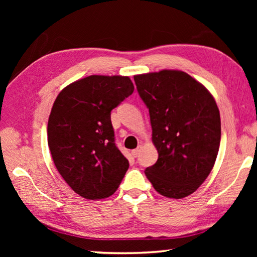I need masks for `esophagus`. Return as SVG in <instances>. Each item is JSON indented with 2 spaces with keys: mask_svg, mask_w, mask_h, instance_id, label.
I'll use <instances>...</instances> for the list:
<instances>
[{
  "mask_svg": "<svg viewBox=\"0 0 257 257\" xmlns=\"http://www.w3.org/2000/svg\"><path fill=\"white\" fill-rule=\"evenodd\" d=\"M141 150H142V146H138L136 150H133L132 151V154H133L134 158H137V156L139 155V152H141Z\"/></svg>",
  "mask_w": 257,
  "mask_h": 257,
  "instance_id": "1",
  "label": "esophagus"
}]
</instances>
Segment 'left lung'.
<instances>
[{
  "label": "left lung",
  "mask_w": 257,
  "mask_h": 257,
  "mask_svg": "<svg viewBox=\"0 0 257 257\" xmlns=\"http://www.w3.org/2000/svg\"><path fill=\"white\" fill-rule=\"evenodd\" d=\"M149 108L159 159L145 175L159 194L184 198L210 175L221 139L220 112L211 93L188 73L162 70L134 76Z\"/></svg>",
  "instance_id": "left-lung-1"
}]
</instances>
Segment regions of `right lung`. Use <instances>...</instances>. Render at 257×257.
Returning <instances> with one entry per match:
<instances>
[{"label": "right lung", "mask_w": 257, "mask_h": 257, "mask_svg": "<svg viewBox=\"0 0 257 257\" xmlns=\"http://www.w3.org/2000/svg\"><path fill=\"white\" fill-rule=\"evenodd\" d=\"M134 89L129 77L93 75L67 86L55 99L47 143L59 173L81 197L111 196L128 170L115 145L111 111Z\"/></svg>", "instance_id": "obj_1"}]
</instances>
